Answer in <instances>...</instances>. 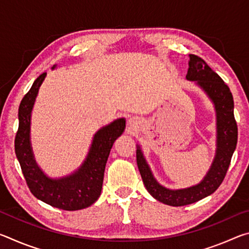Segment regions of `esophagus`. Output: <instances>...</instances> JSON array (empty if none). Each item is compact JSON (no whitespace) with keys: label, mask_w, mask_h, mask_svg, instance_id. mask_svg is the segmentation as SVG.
<instances>
[{"label":"esophagus","mask_w":249,"mask_h":249,"mask_svg":"<svg viewBox=\"0 0 249 249\" xmlns=\"http://www.w3.org/2000/svg\"><path fill=\"white\" fill-rule=\"evenodd\" d=\"M129 124H134V122L133 121H129Z\"/></svg>","instance_id":"1"}]
</instances>
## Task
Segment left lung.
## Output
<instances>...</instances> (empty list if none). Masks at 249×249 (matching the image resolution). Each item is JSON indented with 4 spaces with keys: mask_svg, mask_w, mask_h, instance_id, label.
Masks as SVG:
<instances>
[{
    "mask_svg": "<svg viewBox=\"0 0 249 249\" xmlns=\"http://www.w3.org/2000/svg\"><path fill=\"white\" fill-rule=\"evenodd\" d=\"M187 80L195 81L214 104L216 112V150L212 165L203 180L193 187L170 190L157 182L140 146L136 160L142 182L156 200L171 206H182L204 199L216 190L224 180L231 156L237 144V124L234 117V100L230 88L203 59L189 54Z\"/></svg>",
    "mask_w": 249,
    "mask_h": 249,
    "instance_id": "obj_1",
    "label": "left lung"
}]
</instances>
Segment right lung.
<instances>
[{
    "instance_id": "add662e5",
    "label": "right lung",
    "mask_w": 249,
    "mask_h": 249,
    "mask_svg": "<svg viewBox=\"0 0 249 249\" xmlns=\"http://www.w3.org/2000/svg\"><path fill=\"white\" fill-rule=\"evenodd\" d=\"M46 74L44 72L34 81L19 104L18 130L15 136L16 157L29 190L37 199L66 211L86 209L101 195L105 165L113 144L124 132L125 119H117L95 133L87 158L78 170L62 178H49L37 165L31 144L32 111Z\"/></svg>"
}]
</instances>
